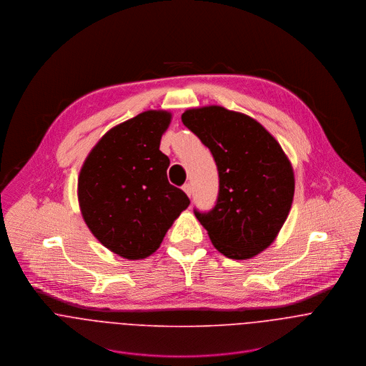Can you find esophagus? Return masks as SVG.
Listing matches in <instances>:
<instances>
[{"label": "esophagus", "instance_id": "1", "mask_svg": "<svg viewBox=\"0 0 366 366\" xmlns=\"http://www.w3.org/2000/svg\"><path fill=\"white\" fill-rule=\"evenodd\" d=\"M183 190H184V193H186L189 197H192V184H190V183H186V184L183 186Z\"/></svg>", "mask_w": 366, "mask_h": 366}]
</instances>
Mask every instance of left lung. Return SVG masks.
<instances>
[{
  "instance_id": "obj_1",
  "label": "left lung",
  "mask_w": 366,
  "mask_h": 366,
  "mask_svg": "<svg viewBox=\"0 0 366 366\" xmlns=\"http://www.w3.org/2000/svg\"><path fill=\"white\" fill-rule=\"evenodd\" d=\"M183 124L215 160V206L194 214L227 258L248 259L279 234L295 196L293 167L277 141L254 118L219 105L183 112Z\"/></svg>"
}]
</instances>
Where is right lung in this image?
Wrapping results in <instances>:
<instances>
[{
  "instance_id": "obj_1",
  "label": "right lung",
  "mask_w": 366,
  "mask_h": 366,
  "mask_svg": "<svg viewBox=\"0 0 366 366\" xmlns=\"http://www.w3.org/2000/svg\"><path fill=\"white\" fill-rule=\"evenodd\" d=\"M172 114L149 109L114 127L92 149L79 174V204L93 235L111 252L144 259L160 247L190 204L167 180L159 151Z\"/></svg>"
}]
</instances>
